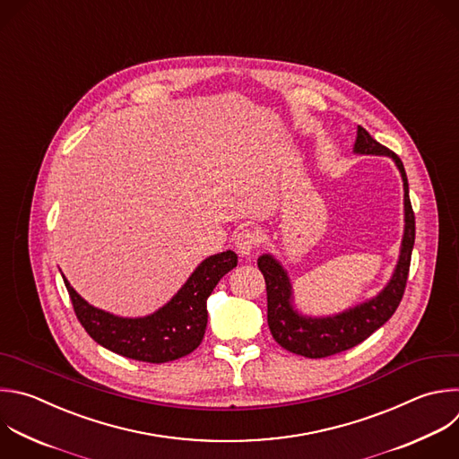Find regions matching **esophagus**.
<instances>
[{"instance_id":"1","label":"esophagus","mask_w":459,"mask_h":459,"mask_svg":"<svg viewBox=\"0 0 459 459\" xmlns=\"http://www.w3.org/2000/svg\"><path fill=\"white\" fill-rule=\"evenodd\" d=\"M234 245L239 255H250L259 247V234L254 229H243L234 236Z\"/></svg>"}]
</instances>
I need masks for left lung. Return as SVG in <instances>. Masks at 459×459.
Instances as JSON below:
<instances>
[{
	"label": "left lung",
	"instance_id": "left-lung-1",
	"mask_svg": "<svg viewBox=\"0 0 459 459\" xmlns=\"http://www.w3.org/2000/svg\"><path fill=\"white\" fill-rule=\"evenodd\" d=\"M355 152L391 157L398 166L403 180L405 230L400 259L387 286L375 299L359 304V307L335 317H302L291 307V284L282 266L268 254L257 259V266L266 284V317L272 337L281 348L308 359H325L364 342L396 312L407 284L411 254L414 247V212L409 200V184L403 164L396 152L377 142L362 126H359L357 131Z\"/></svg>",
	"mask_w": 459,
	"mask_h": 459
}]
</instances>
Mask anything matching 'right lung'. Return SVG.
<instances>
[{
	"instance_id": "add662e5",
	"label": "right lung",
	"mask_w": 459,
	"mask_h": 459,
	"mask_svg": "<svg viewBox=\"0 0 459 459\" xmlns=\"http://www.w3.org/2000/svg\"><path fill=\"white\" fill-rule=\"evenodd\" d=\"M238 264L232 250L207 257L180 291L152 316L122 319L93 308L65 279L74 312L86 333L102 348L149 364H162L193 353L207 328V297L218 281Z\"/></svg>"
}]
</instances>
